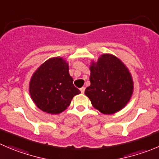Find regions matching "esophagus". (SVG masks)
<instances>
[{"label":"esophagus","instance_id":"34e87169","mask_svg":"<svg viewBox=\"0 0 159 159\" xmlns=\"http://www.w3.org/2000/svg\"><path fill=\"white\" fill-rule=\"evenodd\" d=\"M84 90H85V88H84V87H82V88H81V89H80V91L81 92V93H84Z\"/></svg>","mask_w":159,"mask_h":159}]
</instances>
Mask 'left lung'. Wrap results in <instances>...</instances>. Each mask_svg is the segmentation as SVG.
Here are the masks:
<instances>
[{"label": "left lung", "mask_w": 159, "mask_h": 159, "mask_svg": "<svg viewBox=\"0 0 159 159\" xmlns=\"http://www.w3.org/2000/svg\"><path fill=\"white\" fill-rule=\"evenodd\" d=\"M89 87L84 91L92 106L103 114H113L127 106L134 92L129 69L117 57L102 54L92 61Z\"/></svg>", "instance_id": "1"}]
</instances>
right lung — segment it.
Masks as SVG:
<instances>
[{
	"label": "right lung",
	"instance_id": "add662e5",
	"mask_svg": "<svg viewBox=\"0 0 159 159\" xmlns=\"http://www.w3.org/2000/svg\"><path fill=\"white\" fill-rule=\"evenodd\" d=\"M68 63L63 57L50 58L33 73L29 81V94L35 106L43 112L59 114L81 93L73 84Z\"/></svg>",
	"mask_w": 159,
	"mask_h": 159
}]
</instances>
